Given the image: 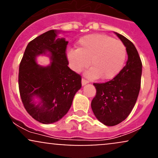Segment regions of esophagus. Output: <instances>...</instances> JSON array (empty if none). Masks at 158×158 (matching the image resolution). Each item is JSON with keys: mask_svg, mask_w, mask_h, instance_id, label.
Instances as JSON below:
<instances>
[{"mask_svg": "<svg viewBox=\"0 0 158 158\" xmlns=\"http://www.w3.org/2000/svg\"><path fill=\"white\" fill-rule=\"evenodd\" d=\"M88 81L85 80V79H81V85H82V86H84V85H85L86 84H88Z\"/></svg>", "mask_w": 158, "mask_h": 158, "instance_id": "esophagus-1", "label": "esophagus"}]
</instances>
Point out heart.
Instances as JSON below:
<instances>
[{
	"label": "heart",
	"mask_w": 158,
	"mask_h": 158,
	"mask_svg": "<svg viewBox=\"0 0 158 158\" xmlns=\"http://www.w3.org/2000/svg\"><path fill=\"white\" fill-rule=\"evenodd\" d=\"M77 50H69L67 58L69 66L76 73L91 67L85 73L90 79H113L123 68L126 57L124 44L105 34L94 33L81 37Z\"/></svg>",
	"instance_id": "heart-1"
}]
</instances>
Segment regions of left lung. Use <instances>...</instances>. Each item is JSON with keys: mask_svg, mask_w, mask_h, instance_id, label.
Wrapping results in <instances>:
<instances>
[{"mask_svg": "<svg viewBox=\"0 0 158 158\" xmlns=\"http://www.w3.org/2000/svg\"><path fill=\"white\" fill-rule=\"evenodd\" d=\"M126 48V64L113 79L106 83H94L96 97L91 108L102 124L114 126L125 120L135 106L140 89L142 62L133 43L114 32Z\"/></svg>", "mask_w": 158, "mask_h": 158, "instance_id": "left-lung-1", "label": "left lung"}]
</instances>
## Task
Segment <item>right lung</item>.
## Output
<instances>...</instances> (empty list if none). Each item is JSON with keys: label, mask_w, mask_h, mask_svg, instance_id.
Wrapping results in <instances>:
<instances>
[{"label": "right lung", "mask_w": 158, "mask_h": 158, "mask_svg": "<svg viewBox=\"0 0 158 158\" xmlns=\"http://www.w3.org/2000/svg\"><path fill=\"white\" fill-rule=\"evenodd\" d=\"M62 31L41 34L27 46L19 66V85L21 100L29 114L43 124L61 119L71 107L74 96L81 88V77L68 66ZM46 55L51 63L38 65L37 57Z\"/></svg>", "instance_id": "right-lung-1"}]
</instances>
